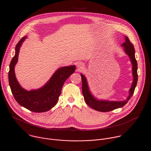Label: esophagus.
Returning a JSON list of instances; mask_svg holds the SVG:
<instances>
[{
  "mask_svg": "<svg viewBox=\"0 0 151 151\" xmlns=\"http://www.w3.org/2000/svg\"><path fill=\"white\" fill-rule=\"evenodd\" d=\"M83 64L82 63H81V62H80V63H78V64H77V68H78V69H82L83 68Z\"/></svg>",
  "mask_w": 151,
  "mask_h": 151,
  "instance_id": "obj_1",
  "label": "esophagus"
}]
</instances>
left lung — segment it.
I'll return each instance as SVG.
<instances>
[{
	"label": "left lung",
	"mask_w": 151,
	"mask_h": 151,
	"mask_svg": "<svg viewBox=\"0 0 151 151\" xmlns=\"http://www.w3.org/2000/svg\"><path fill=\"white\" fill-rule=\"evenodd\" d=\"M122 46L124 47V50L126 54L129 56L131 62L132 63V71L133 75V82L132 83V85L129 91V95L126 100L123 101H99V100L95 98L92 94L91 93L86 79L85 77L81 74L82 78V94L84 97V100L91 109L101 112H108L110 111H113L115 109L120 108L126 105L129 100L130 99L132 96L133 95L135 87L137 85V63L135 58L134 53L135 50L132 43L130 41L129 38L127 37H125V42L122 44Z\"/></svg>",
	"instance_id": "1"
}]
</instances>
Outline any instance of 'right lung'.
Returning <instances> with one entry per match:
<instances>
[{
    "label": "right lung",
    "instance_id": "1",
    "mask_svg": "<svg viewBox=\"0 0 151 151\" xmlns=\"http://www.w3.org/2000/svg\"><path fill=\"white\" fill-rule=\"evenodd\" d=\"M26 37L22 38L16 45L15 55L9 65V83L15 100L20 106L33 112H45L56 106L65 82L75 72L76 66L60 68L49 81L39 89L29 91L25 90L19 85L15 78L14 68L18 62L19 48Z\"/></svg>",
    "mask_w": 151,
    "mask_h": 151
}]
</instances>
